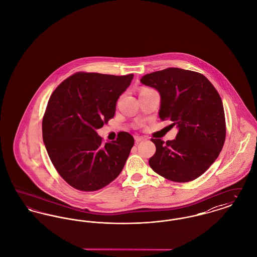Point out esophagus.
<instances>
[{
    "label": "esophagus",
    "instance_id": "obj_1",
    "mask_svg": "<svg viewBox=\"0 0 257 257\" xmlns=\"http://www.w3.org/2000/svg\"><path fill=\"white\" fill-rule=\"evenodd\" d=\"M143 141H145V138H144V137L135 136V142H136L137 144H139V143H141V142H143Z\"/></svg>",
    "mask_w": 257,
    "mask_h": 257
}]
</instances>
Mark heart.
Masks as SVG:
<instances>
[{
	"label": "heart",
	"instance_id": "1",
	"mask_svg": "<svg viewBox=\"0 0 257 257\" xmlns=\"http://www.w3.org/2000/svg\"><path fill=\"white\" fill-rule=\"evenodd\" d=\"M145 89H146V88H145Z\"/></svg>",
	"mask_w": 257,
	"mask_h": 257
}]
</instances>
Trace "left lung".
<instances>
[{"label":"left lung","mask_w":257,"mask_h":257,"mask_svg":"<svg viewBox=\"0 0 257 257\" xmlns=\"http://www.w3.org/2000/svg\"><path fill=\"white\" fill-rule=\"evenodd\" d=\"M142 84L161 95V120L176 126V138L156 147L151 169L173 182H190L210 168L220 154L226 134L224 110L219 92L202 74L171 67L147 74Z\"/></svg>","instance_id":"8db88e82"}]
</instances>
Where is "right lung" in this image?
Returning a JSON list of instances; mask_svg holds the SVG:
<instances>
[{"label":"right lung","instance_id":"right-lung-1","mask_svg":"<svg viewBox=\"0 0 257 257\" xmlns=\"http://www.w3.org/2000/svg\"><path fill=\"white\" fill-rule=\"evenodd\" d=\"M133 77L78 72L50 96L42 119L43 142L62 179L79 191L100 190L122 171L134 138L120 132L104 145L96 129L113 117L116 101Z\"/></svg>","mask_w":257,"mask_h":257}]
</instances>
